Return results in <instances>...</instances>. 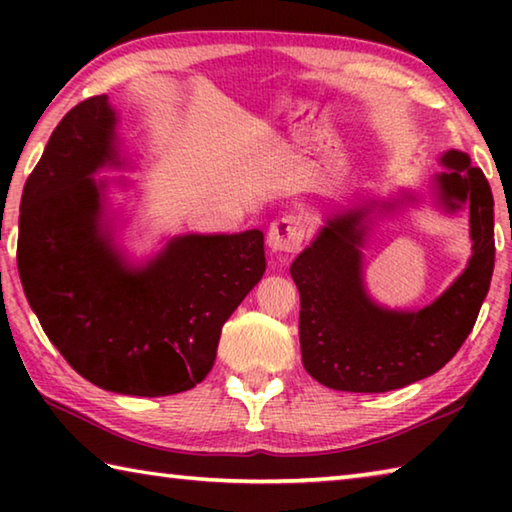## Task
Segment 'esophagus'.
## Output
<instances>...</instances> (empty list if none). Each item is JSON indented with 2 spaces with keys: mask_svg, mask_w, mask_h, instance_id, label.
I'll return each mask as SVG.
<instances>
[{
  "mask_svg": "<svg viewBox=\"0 0 512 512\" xmlns=\"http://www.w3.org/2000/svg\"><path fill=\"white\" fill-rule=\"evenodd\" d=\"M289 239H282L280 235H275V232H271V244H268V246H271L273 253H282V250H289Z\"/></svg>",
  "mask_w": 512,
  "mask_h": 512,
  "instance_id": "34e87169",
  "label": "esophagus"
}]
</instances>
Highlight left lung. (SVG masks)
Instances as JSON below:
<instances>
[{
  "mask_svg": "<svg viewBox=\"0 0 512 512\" xmlns=\"http://www.w3.org/2000/svg\"><path fill=\"white\" fill-rule=\"evenodd\" d=\"M108 94L60 119L22 192L17 271L49 341L119 395L189 391L212 370L221 327L266 271L264 235H176L149 262L115 244L103 169H128Z\"/></svg>",
  "mask_w": 512,
  "mask_h": 512,
  "instance_id": "8db88e82",
  "label": "left lung"
}]
</instances>
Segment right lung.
Wrapping results in <instances>:
<instances>
[{
  "mask_svg": "<svg viewBox=\"0 0 512 512\" xmlns=\"http://www.w3.org/2000/svg\"><path fill=\"white\" fill-rule=\"evenodd\" d=\"M433 205L470 212L472 255L431 305L388 309L368 296L363 253L372 207L327 223L291 264L300 291V352L311 377L334 391L384 393L440 370L472 332L495 268V201L467 153L440 155ZM415 203V196H404ZM402 203V201H400ZM395 203L379 205L391 212ZM512 239V237H510Z\"/></svg>",
  "mask_w": 512,
  "mask_h": 512,
  "instance_id": "right-lung-1",
  "label": "right lung"
}]
</instances>
